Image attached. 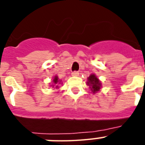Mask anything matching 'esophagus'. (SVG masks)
Listing matches in <instances>:
<instances>
[{
	"instance_id": "esophagus-1",
	"label": "esophagus",
	"mask_w": 145,
	"mask_h": 145,
	"mask_svg": "<svg viewBox=\"0 0 145 145\" xmlns=\"http://www.w3.org/2000/svg\"><path fill=\"white\" fill-rule=\"evenodd\" d=\"M71 75L74 77H77L79 75V73H78V71H74V72L71 73Z\"/></svg>"
}]
</instances>
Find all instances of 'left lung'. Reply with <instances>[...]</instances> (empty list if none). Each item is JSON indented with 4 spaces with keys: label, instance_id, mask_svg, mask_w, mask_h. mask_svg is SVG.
<instances>
[{
    "label": "left lung",
    "instance_id": "left-lung-1",
    "mask_svg": "<svg viewBox=\"0 0 145 145\" xmlns=\"http://www.w3.org/2000/svg\"><path fill=\"white\" fill-rule=\"evenodd\" d=\"M86 85L89 86L90 90L93 94L98 93L101 90V82L100 80L97 77V76L94 74H91L89 77L87 78V82H86Z\"/></svg>",
    "mask_w": 145,
    "mask_h": 145
}]
</instances>
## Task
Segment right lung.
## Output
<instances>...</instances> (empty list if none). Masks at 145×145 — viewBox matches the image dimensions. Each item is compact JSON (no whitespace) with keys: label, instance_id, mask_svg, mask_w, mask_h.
I'll use <instances>...</instances> for the list:
<instances>
[{"label":"right lung","instance_id":"obj_1","mask_svg":"<svg viewBox=\"0 0 145 145\" xmlns=\"http://www.w3.org/2000/svg\"><path fill=\"white\" fill-rule=\"evenodd\" d=\"M62 84L61 83V80L59 79V77L57 75H55L53 77V80L51 82V84H50V86H52V88H56V89H59V85H61Z\"/></svg>","mask_w":145,"mask_h":145}]
</instances>
